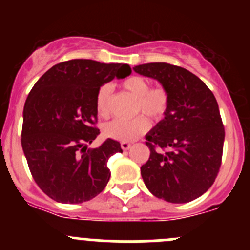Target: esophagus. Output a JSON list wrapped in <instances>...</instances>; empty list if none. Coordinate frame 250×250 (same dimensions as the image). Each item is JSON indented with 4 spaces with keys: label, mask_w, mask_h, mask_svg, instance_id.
<instances>
[{
    "label": "esophagus",
    "mask_w": 250,
    "mask_h": 250,
    "mask_svg": "<svg viewBox=\"0 0 250 250\" xmlns=\"http://www.w3.org/2000/svg\"><path fill=\"white\" fill-rule=\"evenodd\" d=\"M130 143H125V141H122V143H121V147H122V150H125V151H127V150H129L130 148Z\"/></svg>",
    "instance_id": "obj_1"
}]
</instances>
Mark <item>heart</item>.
Wrapping results in <instances>:
<instances>
[{
    "mask_svg": "<svg viewBox=\"0 0 250 250\" xmlns=\"http://www.w3.org/2000/svg\"><path fill=\"white\" fill-rule=\"evenodd\" d=\"M125 90L135 98L134 113H144L151 120L158 121L166 115L169 107V93L163 87L150 88V83L141 76H132L123 81ZM111 85L104 84L99 88L95 98V110L100 117L110 115ZM144 115L133 120H113L106 123L103 132L107 138L118 141H134L145 134L150 128V122Z\"/></svg>",
    "mask_w": 250,
    "mask_h": 250,
    "instance_id": "heart-1",
    "label": "heart"
}]
</instances>
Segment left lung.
I'll use <instances>...</instances> for the list:
<instances>
[{
	"mask_svg": "<svg viewBox=\"0 0 250 250\" xmlns=\"http://www.w3.org/2000/svg\"><path fill=\"white\" fill-rule=\"evenodd\" d=\"M133 69L169 93L165 118L145 137L150 157L140 168L144 183L167 202H191L213 185L221 166L225 129L215 97L184 67L150 62Z\"/></svg>",
	"mask_w": 250,
	"mask_h": 250,
	"instance_id": "8db88e82",
	"label": "left lung"
}]
</instances>
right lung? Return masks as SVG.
<instances>
[{
  "instance_id": "right-lung-1",
  "label": "right lung",
  "mask_w": 250,
  "mask_h": 250,
  "mask_svg": "<svg viewBox=\"0 0 250 250\" xmlns=\"http://www.w3.org/2000/svg\"><path fill=\"white\" fill-rule=\"evenodd\" d=\"M130 72L127 64L72 59L50 67L35 83L22 112L21 146L32 178L48 197L82 203L109 183L107 161L122 148L112 139L88 148L99 134L95 98L104 83Z\"/></svg>"
}]
</instances>
